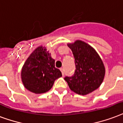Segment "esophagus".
<instances>
[{"instance_id": "obj_1", "label": "esophagus", "mask_w": 123, "mask_h": 123, "mask_svg": "<svg viewBox=\"0 0 123 123\" xmlns=\"http://www.w3.org/2000/svg\"><path fill=\"white\" fill-rule=\"evenodd\" d=\"M61 71L62 72V75H64V70L63 68H61Z\"/></svg>"}]
</instances>
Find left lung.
<instances>
[{"instance_id":"8db88e82","label":"left lung","mask_w":123,"mask_h":123,"mask_svg":"<svg viewBox=\"0 0 123 123\" xmlns=\"http://www.w3.org/2000/svg\"><path fill=\"white\" fill-rule=\"evenodd\" d=\"M74 54L75 70L64 79L71 90L79 95H86L97 89L103 82L105 68L99 55L92 47L83 41L69 44Z\"/></svg>"}]
</instances>
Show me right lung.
<instances>
[{
	"label": "right lung",
	"mask_w": 123,
	"mask_h": 123,
	"mask_svg": "<svg viewBox=\"0 0 123 123\" xmlns=\"http://www.w3.org/2000/svg\"><path fill=\"white\" fill-rule=\"evenodd\" d=\"M61 76V72L55 68V60L43 46L38 47L31 54L21 72L24 87L35 93L49 91L55 80Z\"/></svg>",
	"instance_id": "add662e5"
}]
</instances>
